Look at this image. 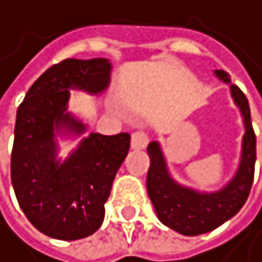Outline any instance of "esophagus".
<instances>
[{
  "instance_id": "obj_1",
  "label": "esophagus",
  "mask_w": 262,
  "mask_h": 262,
  "mask_svg": "<svg viewBox=\"0 0 262 262\" xmlns=\"http://www.w3.org/2000/svg\"><path fill=\"white\" fill-rule=\"evenodd\" d=\"M149 143V137L143 130H137L132 134V147L134 149H144Z\"/></svg>"
}]
</instances>
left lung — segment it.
<instances>
[{"instance_id":"1","label":"left lung","mask_w":262,"mask_h":262,"mask_svg":"<svg viewBox=\"0 0 262 262\" xmlns=\"http://www.w3.org/2000/svg\"><path fill=\"white\" fill-rule=\"evenodd\" d=\"M215 75L225 83L231 81L225 70H215ZM231 96L241 108L245 134L242 138L237 173L223 188L212 193H201L193 188L179 185L168 173L160 144L152 141L147 146L150 159L146 179L147 195L156 207L159 220L184 236H198L219 228L239 212L250 195L255 176L256 135L251 125L250 106L245 94L236 84H231Z\"/></svg>"}]
</instances>
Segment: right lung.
I'll use <instances>...</instances> for the list:
<instances>
[{
	"mask_svg": "<svg viewBox=\"0 0 262 262\" xmlns=\"http://www.w3.org/2000/svg\"><path fill=\"white\" fill-rule=\"evenodd\" d=\"M110 72L105 58L64 59L33 83L17 110L11 179L26 219L45 236L77 241L94 234L103 222L130 135L89 134L61 163L55 130L84 132L86 125L67 113L69 89L100 94L110 84Z\"/></svg>",
	"mask_w": 262,
	"mask_h": 262,
	"instance_id": "right-lung-1",
	"label": "right lung"
}]
</instances>
